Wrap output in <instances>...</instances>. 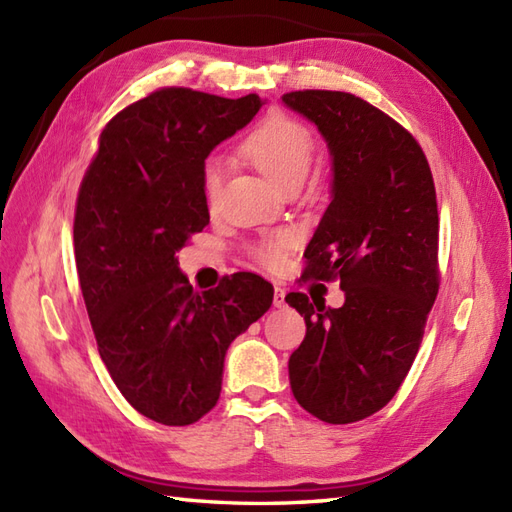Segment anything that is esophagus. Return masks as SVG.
<instances>
[{
  "label": "esophagus",
  "mask_w": 512,
  "mask_h": 512,
  "mask_svg": "<svg viewBox=\"0 0 512 512\" xmlns=\"http://www.w3.org/2000/svg\"><path fill=\"white\" fill-rule=\"evenodd\" d=\"M272 303H274V307H277V309H281V307H285V290H283V287H274V300H272Z\"/></svg>",
  "instance_id": "esophagus-1"
}]
</instances>
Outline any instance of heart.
<instances>
[{
  "label": "heart",
  "instance_id": "1",
  "mask_svg": "<svg viewBox=\"0 0 512 512\" xmlns=\"http://www.w3.org/2000/svg\"><path fill=\"white\" fill-rule=\"evenodd\" d=\"M242 155L259 173H264L274 186L287 190L305 181L313 160V138L305 125L285 114H268L253 127L242 142ZM222 186V166L209 160L203 168V194L209 205L218 201ZM292 246V233H277L274 238L253 248V255L268 268H281Z\"/></svg>",
  "mask_w": 512,
  "mask_h": 512
}]
</instances>
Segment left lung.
<instances>
[{"label": "left lung", "instance_id": "left-lung-1", "mask_svg": "<svg viewBox=\"0 0 512 512\" xmlns=\"http://www.w3.org/2000/svg\"><path fill=\"white\" fill-rule=\"evenodd\" d=\"M318 127L331 155V203L307 244L303 279H339L344 305L287 294L307 335L290 357L305 411L352 424L396 396L439 292V214L417 140L368 101L339 90L283 95Z\"/></svg>", "mask_w": 512, "mask_h": 512}]
</instances>
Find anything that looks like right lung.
Returning a JSON list of instances; mask_svg holds the SVG:
<instances>
[{"label": "right lung", "mask_w": 512, "mask_h": 512, "mask_svg": "<svg viewBox=\"0 0 512 512\" xmlns=\"http://www.w3.org/2000/svg\"><path fill=\"white\" fill-rule=\"evenodd\" d=\"M264 106L162 88L101 131L77 194L75 266L101 361L125 400L164 426L216 406L231 342L272 305V285L235 272L194 292L175 257L209 222L203 168Z\"/></svg>", "instance_id": "add662e5"}]
</instances>
